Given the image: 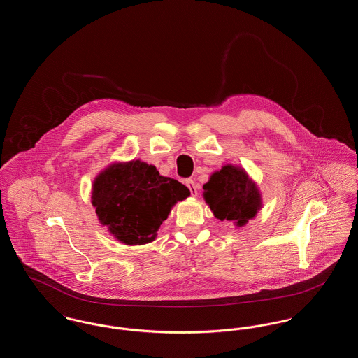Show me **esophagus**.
Listing matches in <instances>:
<instances>
[{
  "label": "esophagus",
  "instance_id": "obj_1",
  "mask_svg": "<svg viewBox=\"0 0 358 358\" xmlns=\"http://www.w3.org/2000/svg\"><path fill=\"white\" fill-rule=\"evenodd\" d=\"M185 185L189 187V190H190L192 196H196V194H197V184H196V181H194V180L187 178V181H185Z\"/></svg>",
  "mask_w": 358,
  "mask_h": 358
}]
</instances>
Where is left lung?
Wrapping results in <instances>:
<instances>
[{
    "instance_id": "1",
    "label": "left lung",
    "mask_w": 358,
    "mask_h": 358,
    "mask_svg": "<svg viewBox=\"0 0 358 358\" xmlns=\"http://www.w3.org/2000/svg\"><path fill=\"white\" fill-rule=\"evenodd\" d=\"M204 199L215 217L241 227L255 217L262 200L255 184L245 171L231 165L210 176L205 184Z\"/></svg>"
}]
</instances>
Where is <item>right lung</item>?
Masks as SVG:
<instances>
[{"instance_id": "right-lung-1", "label": "right lung", "mask_w": 358, "mask_h": 358, "mask_svg": "<svg viewBox=\"0 0 358 358\" xmlns=\"http://www.w3.org/2000/svg\"><path fill=\"white\" fill-rule=\"evenodd\" d=\"M190 194L177 180L141 161L114 164L94 181L92 205L103 225L124 244L154 240L171 206Z\"/></svg>"}]
</instances>
